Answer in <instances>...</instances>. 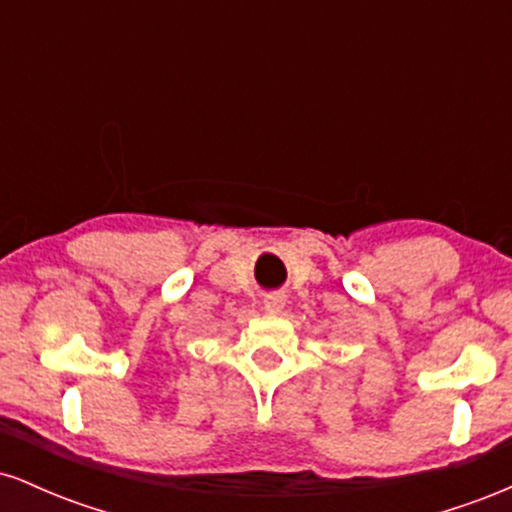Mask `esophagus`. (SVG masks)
<instances>
[{
	"label": "esophagus",
	"instance_id": "1",
	"mask_svg": "<svg viewBox=\"0 0 512 512\" xmlns=\"http://www.w3.org/2000/svg\"><path fill=\"white\" fill-rule=\"evenodd\" d=\"M284 305H286V298L281 296V293H272V296H267L264 298V310H267V313H281V310H284Z\"/></svg>",
	"mask_w": 512,
	"mask_h": 512
}]
</instances>
